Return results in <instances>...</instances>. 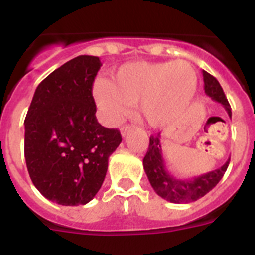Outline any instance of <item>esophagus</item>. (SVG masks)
<instances>
[{"label":"esophagus","instance_id":"34e87169","mask_svg":"<svg viewBox=\"0 0 255 255\" xmlns=\"http://www.w3.org/2000/svg\"><path fill=\"white\" fill-rule=\"evenodd\" d=\"M131 130H132L131 125H125V126H123V128H121L120 132H121V135H123V136H125V135L128 134V132L131 131Z\"/></svg>","mask_w":255,"mask_h":255}]
</instances>
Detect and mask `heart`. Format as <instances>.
I'll return each mask as SVG.
<instances>
[{
  "label": "heart",
  "mask_w": 255,
  "mask_h": 255,
  "mask_svg": "<svg viewBox=\"0 0 255 255\" xmlns=\"http://www.w3.org/2000/svg\"><path fill=\"white\" fill-rule=\"evenodd\" d=\"M197 87V71L186 61H135L119 67L111 82L98 79L92 92L107 123H120L136 105L144 123L166 128L185 112Z\"/></svg>",
  "instance_id": "heart-1"
}]
</instances>
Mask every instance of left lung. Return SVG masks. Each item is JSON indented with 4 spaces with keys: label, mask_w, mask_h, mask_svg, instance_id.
I'll return each mask as SVG.
<instances>
[{
    "label": "left lung",
    "mask_w": 255,
    "mask_h": 255,
    "mask_svg": "<svg viewBox=\"0 0 255 255\" xmlns=\"http://www.w3.org/2000/svg\"><path fill=\"white\" fill-rule=\"evenodd\" d=\"M203 80L204 92L207 96L224 106L229 116L231 117V107L217 79L203 70ZM229 163L230 158L217 170L203 173L193 179H179L170 173L166 167L158 136H150L149 148L143 159L144 171L147 173L148 180L155 193L171 203L177 204L190 203L204 197L222 179L229 167Z\"/></svg>",
    "instance_id": "left-lung-1"
}]
</instances>
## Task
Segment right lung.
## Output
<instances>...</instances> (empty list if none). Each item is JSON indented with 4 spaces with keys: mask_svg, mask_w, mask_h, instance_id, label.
I'll list each match as a JSON object with an SVG mask.
<instances>
[{
    "mask_svg": "<svg viewBox=\"0 0 255 255\" xmlns=\"http://www.w3.org/2000/svg\"><path fill=\"white\" fill-rule=\"evenodd\" d=\"M101 66L100 57L82 55L56 69L37 87L24 121L29 176L61 206L96 197L123 140L119 130L97 121L92 87Z\"/></svg>",
    "mask_w": 255,
    "mask_h": 255,
    "instance_id": "1",
    "label": "right lung"
}]
</instances>
